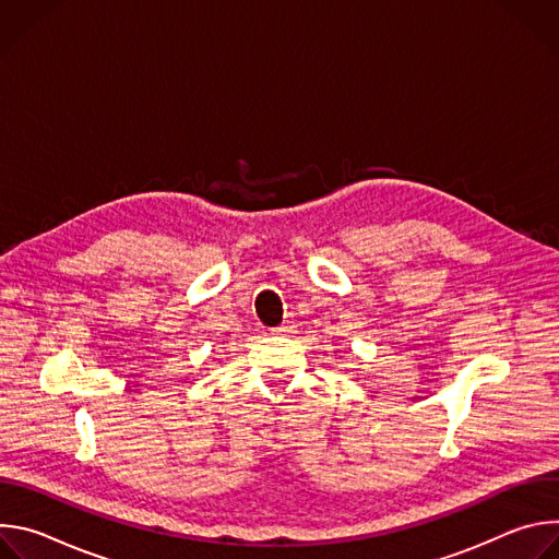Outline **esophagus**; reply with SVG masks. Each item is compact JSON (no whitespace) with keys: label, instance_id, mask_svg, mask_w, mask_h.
<instances>
[{"label":"esophagus","instance_id":"34e87169","mask_svg":"<svg viewBox=\"0 0 559 559\" xmlns=\"http://www.w3.org/2000/svg\"><path fill=\"white\" fill-rule=\"evenodd\" d=\"M294 332H296V328H294V325H289V323H287V325H281V328H274V330H272V336H292V334H294Z\"/></svg>","mask_w":559,"mask_h":559}]
</instances>
